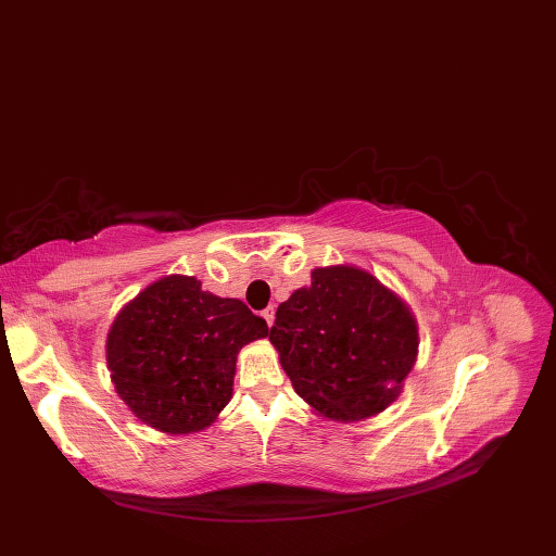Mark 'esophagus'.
I'll use <instances>...</instances> for the list:
<instances>
[{
  "mask_svg": "<svg viewBox=\"0 0 556 556\" xmlns=\"http://www.w3.org/2000/svg\"><path fill=\"white\" fill-rule=\"evenodd\" d=\"M261 315H263V319H266V325H268V327H273V325H275V306L263 308V311H261Z\"/></svg>",
  "mask_w": 556,
  "mask_h": 556,
  "instance_id": "esophagus-1",
  "label": "esophagus"
}]
</instances>
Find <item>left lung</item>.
<instances>
[{
    "instance_id": "left-lung-1",
    "label": "left lung",
    "mask_w": 556,
    "mask_h": 556,
    "mask_svg": "<svg viewBox=\"0 0 556 556\" xmlns=\"http://www.w3.org/2000/svg\"><path fill=\"white\" fill-rule=\"evenodd\" d=\"M270 342L295 392L333 421H361L399 396L417 358L407 306L358 268H317L277 308Z\"/></svg>"
}]
</instances>
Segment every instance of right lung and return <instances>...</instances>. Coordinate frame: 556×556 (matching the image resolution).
<instances>
[{"mask_svg": "<svg viewBox=\"0 0 556 556\" xmlns=\"http://www.w3.org/2000/svg\"><path fill=\"white\" fill-rule=\"evenodd\" d=\"M268 336L241 300L216 298L193 277H164L139 293L108 333V367L130 410L149 426L189 434L231 399L239 349Z\"/></svg>", "mask_w": 556, "mask_h": 556, "instance_id": "1", "label": "right lung"}]
</instances>
